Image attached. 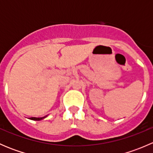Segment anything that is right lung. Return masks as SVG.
<instances>
[{
    "mask_svg": "<svg viewBox=\"0 0 153 153\" xmlns=\"http://www.w3.org/2000/svg\"><path fill=\"white\" fill-rule=\"evenodd\" d=\"M48 115H46V116L44 117H42V118H35V117H32V118H30L29 119L30 120H33V121H41V120L42 119H44L45 118H47Z\"/></svg>",
    "mask_w": 153,
    "mask_h": 153,
    "instance_id": "add662e5",
    "label": "right lung"
}]
</instances>
